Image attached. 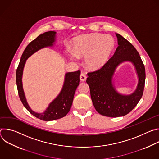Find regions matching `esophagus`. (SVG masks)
Wrapping results in <instances>:
<instances>
[{
    "mask_svg": "<svg viewBox=\"0 0 159 159\" xmlns=\"http://www.w3.org/2000/svg\"><path fill=\"white\" fill-rule=\"evenodd\" d=\"M80 80H81L82 82H84V81L86 80L87 77H86V75H85V74L81 73V74H80Z\"/></svg>",
    "mask_w": 159,
    "mask_h": 159,
    "instance_id": "obj_1",
    "label": "esophagus"
}]
</instances>
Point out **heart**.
Segmentation results:
<instances>
[{"label":"heart","instance_id":"heart-1","mask_svg":"<svg viewBox=\"0 0 159 159\" xmlns=\"http://www.w3.org/2000/svg\"><path fill=\"white\" fill-rule=\"evenodd\" d=\"M74 52L67 55L71 60L85 57V66L90 70H97L109 60L115 48V41L111 36L91 33L76 37L73 41Z\"/></svg>","mask_w":159,"mask_h":159}]
</instances>
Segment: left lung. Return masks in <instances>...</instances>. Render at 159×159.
<instances>
[{"label": "left lung", "mask_w": 159, "mask_h": 159, "mask_svg": "<svg viewBox=\"0 0 159 159\" xmlns=\"http://www.w3.org/2000/svg\"><path fill=\"white\" fill-rule=\"evenodd\" d=\"M116 36L118 47L115 54L101 69L88 73L86 80L96 110L112 118L125 116L137 106L142 97L145 80V66L139 52L121 35L116 33ZM125 61L133 63L139 78L137 88L129 95L119 93L112 82L116 68Z\"/></svg>", "instance_id": "1"}]
</instances>
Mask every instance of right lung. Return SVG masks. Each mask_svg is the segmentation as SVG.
<instances>
[{
	"instance_id": "obj_1",
	"label": "right lung",
	"mask_w": 159,
	"mask_h": 159,
	"mask_svg": "<svg viewBox=\"0 0 159 159\" xmlns=\"http://www.w3.org/2000/svg\"><path fill=\"white\" fill-rule=\"evenodd\" d=\"M56 32H45L32 41L22 53L16 70V84L19 98L26 109L31 115L43 121H53L61 118L69 112L77 87L80 84V71L67 72L65 75L63 87L57 97L48 105L43 112L38 113L33 111L26 99L22 87V77L26 60L33 53L43 48L52 47L56 40Z\"/></svg>"
}]
</instances>
